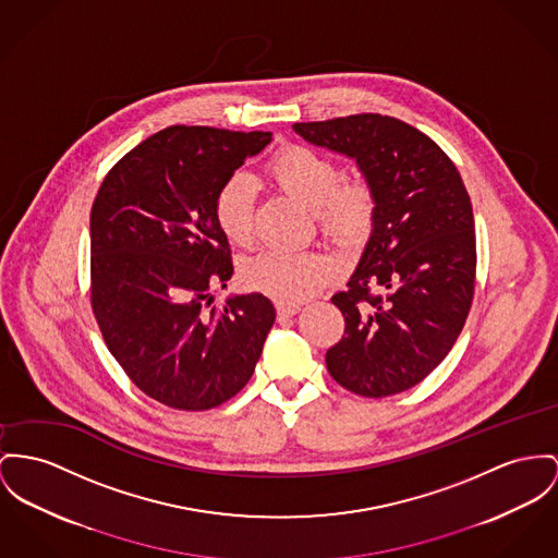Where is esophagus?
Masks as SVG:
<instances>
[{"label":"esophagus","mask_w":558,"mask_h":558,"mask_svg":"<svg viewBox=\"0 0 558 558\" xmlns=\"http://www.w3.org/2000/svg\"><path fill=\"white\" fill-rule=\"evenodd\" d=\"M298 311H300V304H292V302H277V317H279V319L294 317Z\"/></svg>","instance_id":"obj_1"}]
</instances>
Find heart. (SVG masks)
<instances>
[{
    "label": "heart",
    "mask_w": 558,
    "mask_h": 558,
    "mask_svg": "<svg viewBox=\"0 0 558 558\" xmlns=\"http://www.w3.org/2000/svg\"><path fill=\"white\" fill-rule=\"evenodd\" d=\"M275 182L317 209V220L326 236L351 245L360 241L374 216V192L362 178L342 180V169L332 156L306 148L286 146L270 165ZM256 184L247 171H234L222 182L214 201L216 223L223 236L236 245L250 243L254 234ZM241 281L266 296L296 302L317 294L332 275V264L317 252L260 250L241 264Z\"/></svg>",
    "instance_id": "heart-1"
}]
</instances>
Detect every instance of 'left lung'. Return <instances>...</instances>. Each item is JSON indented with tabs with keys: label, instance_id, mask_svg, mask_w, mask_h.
Here are the masks:
<instances>
[{
	"label": "left lung",
	"instance_id": "left-lung-1",
	"mask_svg": "<svg viewBox=\"0 0 558 558\" xmlns=\"http://www.w3.org/2000/svg\"><path fill=\"white\" fill-rule=\"evenodd\" d=\"M294 131L353 158L374 192L371 239L347 290L332 296L344 335L326 353L328 372L364 398L402 393L445 360L468 319L476 279L470 194L440 146L398 118L357 113Z\"/></svg>",
	"mask_w": 558,
	"mask_h": 558
}]
</instances>
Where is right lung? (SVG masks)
Masks as SVG:
<instances>
[{
	"label": "right lung",
	"instance_id": "right-lung-1",
	"mask_svg": "<svg viewBox=\"0 0 558 558\" xmlns=\"http://www.w3.org/2000/svg\"><path fill=\"white\" fill-rule=\"evenodd\" d=\"M272 133L169 126L124 154L90 211V302L116 362L151 400L216 409L262 355L275 306L258 292L214 306L232 277L214 201Z\"/></svg>",
	"mask_w": 558,
	"mask_h": 558
}]
</instances>
